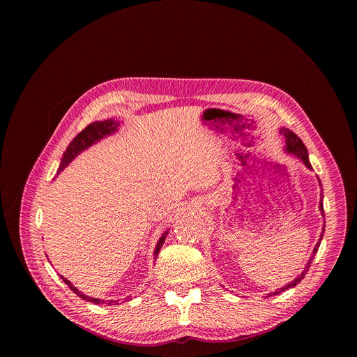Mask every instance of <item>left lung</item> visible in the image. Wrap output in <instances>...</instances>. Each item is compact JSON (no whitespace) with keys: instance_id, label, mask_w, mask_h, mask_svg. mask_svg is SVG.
<instances>
[{"instance_id":"left-lung-1","label":"left lung","mask_w":357,"mask_h":357,"mask_svg":"<svg viewBox=\"0 0 357 357\" xmlns=\"http://www.w3.org/2000/svg\"><path fill=\"white\" fill-rule=\"evenodd\" d=\"M280 132H281V135H284V138H285V151L288 152V154H292V155H295L296 158H299L302 162H303V165L307 167L308 169H312V165H311V162H310V158H308V151H307V146L303 145V142H302V139L295 134V132H292L291 130H288V128H280ZM318 182H319V185H321V181H319V178H318ZM322 186V185H321ZM322 190H321V202H319V211H321V213H322V216H325V213H324V203H322ZM324 233H325V225H324V227H322V233H321V237H319V241L317 243V245H315V248H314V251H312V256H311V259L308 260V263H307V266H305V268H303V271L294 280V281H291L289 284H287V285H284L282 288H278L277 291H274V292H271V294H268V296H271V295H278V294H281V292H284V291H287L288 288H292V287H295L296 284H299L301 282V280H303V277H305V274L308 273V268L311 267V263L314 261V257H315V254H317V251H318V248H319V244H321V240H322V237H324Z\"/></svg>"}]
</instances>
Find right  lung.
I'll return each instance as SVG.
<instances>
[{
  "instance_id": "obj_1",
  "label": "right lung",
  "mask_w": 357,
  "mask_h": 357,
  "mask_svg": "<svg viewBox=\"0 0 357 357\" xmlns=\"http://www.w3.org/2000/svg\"><path fill=\"white\" fill-rule=\"evenodd\" d=\"M119 126H120V124H119L117 121H114L113 119H109V120H105V121H94V123L89 124V126H87L82 132H79V134L73 138V141L68 145V148H66V151H65V154H63V157H62V161H61L58 174H59L61 171H63V169L80 154L82 151L87 149L89 146H91L93 144H96V142L100 141L101 138H105L106 135H110V134H113L114 131H117V127H119ZM168 231H169V230H167L165 233H162L160 241H158L157 245H155V251H154V259H155V260H157V257H158V252H160V250H161V247H162V244H164V241H165V237H167ZM61 278L65 281L66 285H69V288H70L77 296H80V298L84 299V301L94 302V303H109V305H112L113 302H116V301H105V299L90 298V296L84 295L83 292H80L76 287H73L69 280H66V278L62 277V275H61ZM126 301H128V296L126 298ZM114 305H117V303H114Z\"/></svg>"
}]
</instances>
